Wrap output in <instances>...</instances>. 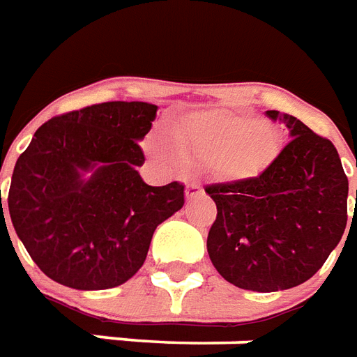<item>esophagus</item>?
Returning a JSON list of instances; mask_svg holds the SVG:
<instances>
[{
  "mask_svg": "<svg viewBox=\"0 0 357 357\" xmlns=\"http://www.w3.org/2000/svg\"><path fill=\"white\" fill-rule=\"evenodd\" d=\"M199 194H204V188H202L198 183L186 184V199L196 198V196H199Z\"/></svg>",
  "mask_w": 357,
  "mask_h": 357,
  "instance_id": "1",
  "label": "esophagus"
}]
</instances>
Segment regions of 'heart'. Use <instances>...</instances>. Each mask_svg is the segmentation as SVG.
Listing matches in <instances>:
<instances>
[{
  "label": "heart",
  "instance_id": "heart-1",
  "mask_svg": "<svg viewBox=\"0 0 357 357\" xmlns=\"http://www.w3.org/2000/svg\"><path fill=\"white\" fill-rule=\"evenodd\" d=\"M178 140L198 158L211 161L213 173L229 183L259 176L280 151L275 126L234 111L199 113L181 130Z\"/></svg>",
  "mask_w": 357,
  "mask_h": 357
}]
</instances>
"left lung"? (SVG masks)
<instances>
[{"label": "left lung", "mask_w": 357, "mask_h": 357, "mask_svg": "<svg viewBox=\"0 0 357 357\" xmlns=\"http://www.w3.org/2000/svg\"><path fill=\"white\" fill-rule=\"evenodd\" d=\"M267 117L292 138L273 165L252 181L206 186L217 206L207 234L211 264L225 280L254 292L312 279L348 221V178L333 142L292 115Z\"/></svg>", "instance_id": "left-lung-1"}]
</instances>
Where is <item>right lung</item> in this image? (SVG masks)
I'll list each match as a JSON object with an SVG mask.
<instances>
[{"mask_svg": "<svg viewBox=\"0 0 357 357\" xmlns=\"http://www.w3.org/2000/svg\"><path fill=\"white\" fill-rule=\"evenodd\" d=\"M155 115L158 105L146 102L88 105L44 123L17 159L7 198L13 227L55 282L123 284L146 261L158 225L184 206L183 184L150 186L136 171Z\"/></svg>", "mask_w": 357, "mask_h": 357, "instance_id": "right-lung-1", "label": "right lung"}]
</instances>
